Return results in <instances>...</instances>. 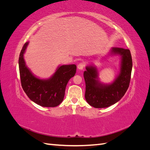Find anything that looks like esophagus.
Returning <instances> with one entry per match:
<instances>
[{
	"instance_id": "34e87169",
	"label": "esophagus",
	"mask_w": 150,
	"mask_h": 150,
	"mask_svg": "<svg viewBox=\"0 0 150 150\" xmlns=\"http://www.w3.org/2000/svg\"><path fill=\"white\" fill-rule=\"evenodd\" d=\"M84 67V63H83V62H81V63H79V64L78 65V69L79 70H83Z\"/></svg>"
}]
</instances>
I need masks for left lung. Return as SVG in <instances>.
<instances>
[{"label": "left lung", "mask_w": 150, "mask_h": 150, "mask_svg": "<svg viewBox=\"0 0 150 150\" xmlns=\"http://www.w3.org/2000/svg\"><path fill=\"white\" fill-rule=\"evenodd\" d=\"M119 56L120 70L110 83H104L99 78L98 67L93 64L86 66L85 99L91 106L104 108L118 102L129 87L132 71V58L129 49L112 47L106 57Z\"/></svg>", "instance_id": "1"}]
</instances>
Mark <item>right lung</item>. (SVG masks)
I'll return each instance as SVG.
<instances>
[{
	"mask_svg": "<svg viewBox=\"0 0 150 150\" xmlns=\"http://www.w3.org/2000/svg\"><path fill=\"white\" fill-rule=\"evenodd\" d=\"M29 43L28 41L24 44L19 59L22 87L30 100L38 105L42 107H56L64 99L67 84L75 75L76 66L59 65L50 78H40L26 65L24 55Z\"/></svg>",
	"mask_w": 150,
	"mask_h": 150,
	"instance_id": "add662e5",
	"label": "right lung"
}]
</instances>
